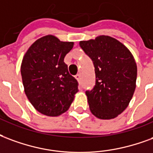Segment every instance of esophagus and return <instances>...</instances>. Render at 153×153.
<instances>
[{
	"mask_svg": "<svg viewBox=\"0 0 153 153\" xmlns=\"http://www.w3.org/2000/svg\"><path fill=\"white\" fill-rule=\"evenodd\" d=\"M75 79L78 80V82H80V79H81V77H80V74H76L75 75Z\"/></svg>",
	"mask_w": 153,
	"mask_h": 153,
	"instance_id": "obj_1",
	"label": "esophagus"
}]
</instances>
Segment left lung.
I'll list each match as a JSON object with an SVG mask.
<instances>
[{
  "instance_id": "1",
  "label": "left lung",
  "mask_w": 153,
  "mask_h": 153,
  "mask_svg": "<svg viewBox=\"0 0 153 153\" xmlns=\"http://www.w3.org/2000/svg\"><path fill=\"white\" fill-rule=\"evenodd\" d=\"M95 67L96 85L86 91L91 114L112 119L125 110L135 90L137 65L134 56L121 42L108 36L80 41Z\"/></svg>"
}]
</instances>
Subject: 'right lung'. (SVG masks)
<instances>
[{"label":"right lung","instance_id":"1","mask_svg":"<svg viewBox=\"0 0 153 153\" xmlns=\"http://www.w3.org/2000/svg\"><path fill=\"white\" fill-rule=\"evenodd\" d=\"M74 42L60 41L52 35L34 42L25 53L21 74L25 93L42 114L56 117L65 113L78 92L77 80L64 62Z\"/></svg>","mask_w":153,"mask_h":153}]
</instances>
